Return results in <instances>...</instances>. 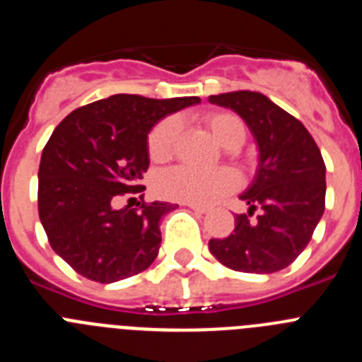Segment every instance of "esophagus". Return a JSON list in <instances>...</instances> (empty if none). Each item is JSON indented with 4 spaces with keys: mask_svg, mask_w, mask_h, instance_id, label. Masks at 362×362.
Instances as JSON below:
<instances>
[{
    "mask_svg": "<svg viewBox=\"0 0 362 362\" xmlns=\"http://www.w3.org/2000/svg\"><path fill=\"white\" fill-rule=\"evenodd\" d=\"M187 206H188V209L194 210V212H196V214H206V212H209V209H204V206H199V204L187 203Z\"/></svg>",
    "mask_w": 362,
    "mask_h": 362,
    "instance_id": "34e87169",
    "label": "esophagus"
}]
</instances>
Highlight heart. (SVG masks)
Returning <instances> with one entry per match:
<instances>
[{
	"label": "heart",
	"instance_id": "1",
	"mask_svg": "<svg viewBox=\"0 0 362 362\" xmlns=\"http://www.w3.org/2000/svg\"><path fill=\"white\" fill-rule=\"evenodd\" d=\"M201 123L209 129L212 137L223 148L233 150L243 145L246 127L243 119L232 112H206ZM179 123L174 117H166L153 127L148 136V156L153 163H166L174 156L177 145ZM238 177L228 168L201 172L190 166H175L163 172L156 181V190L161 197L179 203L209 206L235 188Z\"/></svg>",
	"mask_w": 362,
	"mask_h": 362
}]
</instances>
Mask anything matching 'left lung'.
Masks as SVG:
<instances>
[{"instance_id":"8db88e82","label":"left lung","mask_w":362,"mask_h":362,"mask_svg":"<svg viewBox=\"0 0 362 362\" xmlns=\"http://www.w3.org/2000/svg\"><path fill=\"white\" fill-rule=\"evenodd\" d=\"M210 103L243 117L259 148L252 185L241 194L250 209L235 216L225 239H210L221 264L235 272L272 274L305 250L325 212L326 166L305 124L264 94L250 90L210 95ZM255 209L259 216L250 219Z\"/></svg>"}]
</instances>
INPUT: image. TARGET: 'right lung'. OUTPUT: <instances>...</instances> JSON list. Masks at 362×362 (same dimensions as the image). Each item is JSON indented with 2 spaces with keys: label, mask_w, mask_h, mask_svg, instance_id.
<instances>
[{
  "label": "right lung",
  "mask_w": 362,
  "mask_h": 362,
  "mask_svg": "<svg viewBox=\"0 0 362 362\" xmlns=\"http://www.w3.org/2000/svg\"><path fill=\"white\" fill-rule=\"evenodd\" d=\"M201 103L190 98L152 99L116 94L76 108L57 124L41 153L37 210L52 250L79 276L116 283L146 270L161 246L159 221L177 204L141 201L148 170V132L168 114Z\"/></svg>",
  "instance_id": "1"
}]
</instances>
